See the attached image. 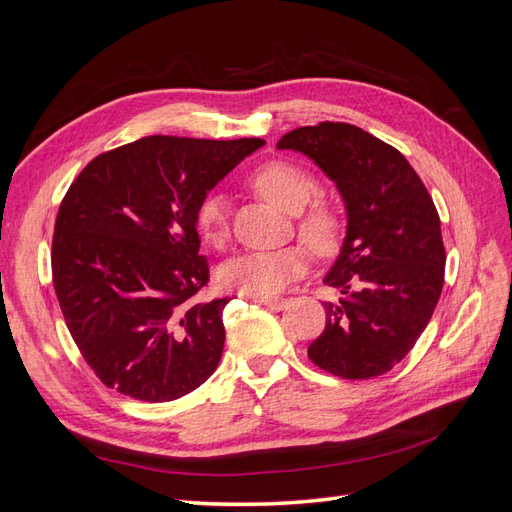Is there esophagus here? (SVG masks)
<instances>
[{
    "instance_id": "esophagus-1",
    "label": "esophagus",
    "mask_w": 512,
    "mask_h": 512,
    "mask_svg": "<svg viewBox=\"0 0 512 512\" xmlns=\"http://www.w3.org/2000/svg\"><path fill=\"white\" fill-rule=\"evenodd\" d=\"M254 301L269 307V309H275V312H280V309H284L286 303H288V299H284V297H271V294H260V297H256Z\"/></svg>"
}]
</instances>
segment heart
Returning a JSON list of instances; mask_svg holds the SVG:
<instances>
[{
  "mask_svg": "<svg viewBox=\"0 0 512 512\" xmlns=\"http://www.w3.org/2000/svg\"><path fill=\"white\" fill-rule=\"evenodd\" d=\"M256 188L286 213H301L318 192L316 179L305 168L275 160L254 173ZM196 226L211 243H220L228 230V198L224 192H209L198 203ZM301 235L316 250H327L335 239L337 222L333 213L316 207L301 218ZM309 267L303 245L271 247V250H247L232 256L220 271L222 282L245 294H277L301 277Z\"/></svg>",
  "mask_w": 512,
  "mask_h": 512,
  "instance_id": "b5f03b06",
  "label": "heart"
}]
</instances>
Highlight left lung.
Segmentation results:
<instances>
[{
  "instance_id": "left-lung-1",
  "label": "left lung",
  "mask_w": 512,
  "mask_h": 512,
  "mask_svg": "<svg viewBox=\"0 0 512 512\" xmlns=\"http://www.w3.org/2000/svg\"><path fill=\"white\" fill-rule=\"evenodd\" d=\"M277 149L312 160L344 200L346 235L324 286L327 324L307 348L320 369L374 378L412 350L438 305L444 243L436 205L401 153L350 123L324 121L284 134Z\"/></svg>"
}]
</instances>
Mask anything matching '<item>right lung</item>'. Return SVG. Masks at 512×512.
Returning a JSON list of instances; mask_svg holds the SVG:
<instances>
[{
  "mask_svg": "<svg viewBox=\"0 0 512 512\" xmlns=\"http://www.w3.org/2000/svg\"><path fill=\"white\" fill-rule=\"evenodd\" d=\"M262 145L147 136L94 158L70 185L53 282L72 339L106 386L158 404L218 367L230 299L196 301L209 280L196 209Z\"/></svg>",
  "mask_w": 512,
  "mask_h": 512,
  "instance_id": "right-lung-1",
  "label": "right lung"
}]
</instances>
